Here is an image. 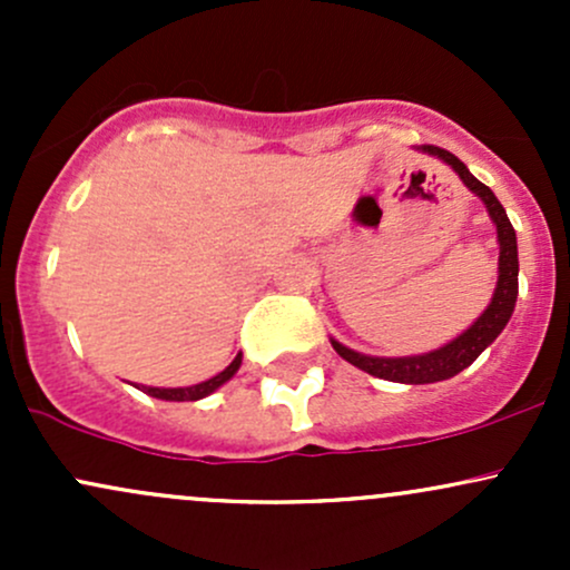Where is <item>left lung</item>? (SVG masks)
<instances>
[{
    "label": "left lung",
    "instance_id": "8db88e82",
    "mask_svg": "<svg viewBox=\"0 0 570 570\" xmlns=\"http://www.w3.org/2000/svg\"><path fill=\"white\" fill-rule=\"evenodd\" d=\"M417 153L431 155V158L442 160L444 166H450L458 174V179L466 185V189L485 203L488 217L493 219L495 225V238H499V281H495L493 297H490V305L476 316V322L463 330L461 335L450 340V343L440 345V348L429 353H415V356H367V353H358L348 348V345L332 340V348H335L345 362L353 364V367L370 372V375L383 377V381L391 383H440L448 381V377L458 375L461 370H466L469 364L480 356L482 351L493 343L495 337L501 335L503 326L509 324L514 313L517 303V273H520V263H517V235L512 222H509L507 212L493 195V189L482 185L476 176H472L466 166L455 158L453 153L440 147H431V144H423L417 147Z\"/></svg>",
    "mask_w": 570,
    "mask_h": 570
}]
</instances>
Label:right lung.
Segmentation results:
<instances>
[{
  "label": "right lung",
  "mask_w": 570,
  "mask_h": 570,
  "mask_svg": "<svg viewBox=\"0 0 570 570\" xmlns=\"http://www.w3.org/2000/svg\"><path fill=\"white\" fill-rule=\"evenodd\" d=\"M240 362H244V356H240V353H238V356H235L233 362L219 372V375L208 377V381H203V383L185 385V389H155V385H141V389H139V385H136V389L144 391V394L155 396V399H163V402H198V399L214 394V391H217L219 385H225L227 381H230L235 372H238Z\"/></svg>",
  "instance_id": "add662e5"
}]
</instances>
